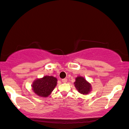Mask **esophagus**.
I'll return each instance as SVG.
<instances>
[{
  "instance_id": "34e87169",
  "label": "esophagus",
  "mask_w": 129,
  "mask_h": 129,
  "mask_svg": "<svg viewBox=\"0 0 129 129\" xmlns=\"http://www.w3.org/2000/svg\"><path fill=\"white\" fill-rule=\"evenodd\" d=\"M62 82L63 83H66L67 82V79L66 78H64L62 79Z\"/></svg>"
}]
</instances>
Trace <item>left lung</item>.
<instances>
[{
    "label": "left lung",
    "instance_id": "8db88e82",
    "mask_svg": "<svg viewBox=\"0 0 129 129\" xmlns=\"http://www.w3.org/2000/svg\"><path fill=\"white\" fill-rule=\"evenodd\" d=\"M74 84L77 90L81 94H87L91 91V87L90 83L87 82L83 77H77Z\"/></svg>",
    "mask_w": 129,
    "mask_h": 129
}]
</instances>
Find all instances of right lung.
I'll return each mask as SVG.
<instances>
[{
	"mask_svg": "<svg viewBox=\"0 0 129 129\" xmlns=\"http://www.w3.org/2000/svg\"><path fill=\"white\" fill-rule=\"evenodd\" d=\"M57 82V79L55 77L46 76L34 81L31 86L36 95L41 97H47L56 86Z\"/></svg>",
	"mask_w": 129,
	"mask_h": 129,
	"instance_id": "add662e5",
	"label": "right lung"
}]
</instances>
